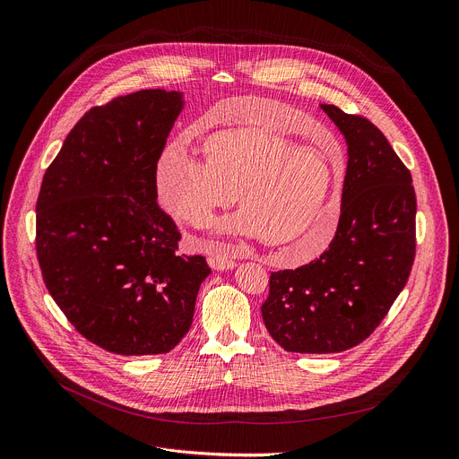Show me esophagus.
Masks as SVG:
<instances>
[{
	"mask_svg": "<svg viewBox=\"0 0 459 459\" xmlns=\"http://www.w3.org/2000/svg\"><path fill=\"white\" fill-rule=\"evenodd\" d=\"M208 264H211V267L216 271H229V269L236 267V262L232 258H229L227 255H214L208 258Z\"/></svg>",
	"mask_w": 459,
	"mask_h": 459,
	"instance_id": "esophagus-1",
	"label": "esophagus"
}]
</instances>
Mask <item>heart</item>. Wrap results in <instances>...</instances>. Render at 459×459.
Masks as SVG:
<instances>
[{"mask_svg":"<svg viewBox=\"0 0 459 459\" xmlns=\"http://www.w3.org/2000/svg\"><path fill=\"white\" fill-rule=\"evenodd\" d=\"M255 104L256 99H230L212 109L223 130L203 143L204 162L166 150L155 172L159 199L181 221L203 227L234 195L239 214L223 230L258 236L289 262L311 260L337 234L344 178L315 150L295 148L271 132L273 117L290 115L289 108H269L267 118L239 117L243 106Z\"/></svg>","mask_w":459,"mask_h":459,"instance_id":"1","label":"heart"}]
</instances>
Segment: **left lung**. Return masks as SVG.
<instances>
[{
  "mask_svg": "<svg viewBox=\"0 0 459 459\" xmlns=\"http://www.w3.org/2000/svg\"><path fill=\"white\" fill-rule=\"evenodd\" d=\"M348 143L341 221L320 258L271 273L262 316L271 337L295 353H341L388 315L415 256L410 170L362 115L320 104Z\"/></svg>",
  "mask_w": 459,
  "mask_h": 459,
  "instance_id": "obj_1",
  "label": "left lung"
}]
</instances>
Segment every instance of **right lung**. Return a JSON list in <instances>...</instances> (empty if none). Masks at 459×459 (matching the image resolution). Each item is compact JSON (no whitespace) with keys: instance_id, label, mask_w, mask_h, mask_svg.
<instances>
[{"instance_id":"right-lung-1","label":"right lung","mask_w":459,"mask_h":459,"mask_svg":"<svg viewBox=\"0 0 459 459\" xmlns=\"http://www.w3.org/2000/svg\"><path fill=\"white\" fill-rule=\"evenodd\" d=\"M181 93L144 90L91 108L49 164L36 201V256L82 337L118 355L169 353L186 335L204 256L157 204V162Z\"/></svg>"}]
</instances>
